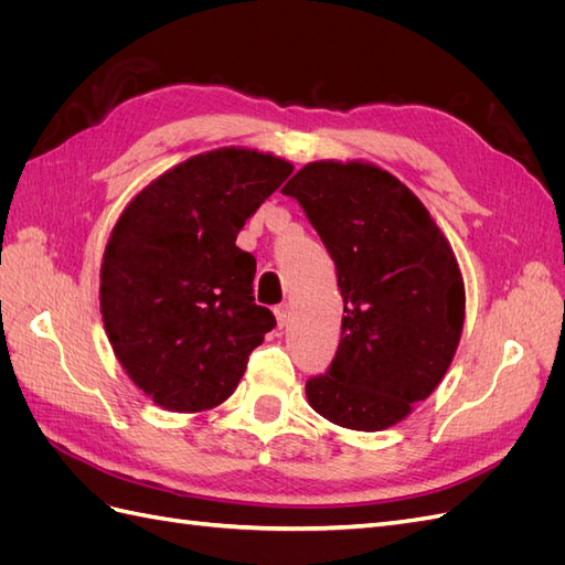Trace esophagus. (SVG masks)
Masks as SVG:
<instances>
[{"label": "esophagus", "mask_w": 565, "mask_h": 565, "mask_svg": "<svg viewBox=\"0 0 565 565\" xmlns=\"http://www.w3.org/2000/svg\"><path fill=\"white\" fill-rule=\"evenodd\" d=\"M273 313H276L280 328H285V324L289 322V306H287V303H280V306H276V309H273Z\"/></svg>", "instance_id": "34e87169"}]
</instances>
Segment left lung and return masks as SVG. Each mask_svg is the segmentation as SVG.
<instances>
[{"mask_svg":"<svg viewBox=\"0 0 565 565\" xmlns=\"http://www.w3.org/2000/svg\"><path fill=\"white\" fill-rule=\"evenodd\" d=\"M337 266L344 297L332 365L306 382L324 419L382 431L446 377L465 324V280L431 214L367 162H311L287 181Z\"/></svg>","mask_w":565,"mask_h":565,"instance_id":"1","label":"left lung"}]
</instances>
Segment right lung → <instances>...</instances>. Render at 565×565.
Masks as SVG:
<instances>
[{"label":"right lung","mask_w":565,"mask_h":565,"mask_svg":"<svg viewBox=\"0 0 565 565\" xmlns=\"http://www.w3.org/2000/svg\"><path fill=\"white\" fill-rule=\"evenodd\" d=\"M292 164L245 148L202 152L136 195L100 266V313L117 361L160 407L224 403L276 328L256 306V259L235 245Z\"/></svg>","instance_id":"obj_1"}]
</instances>
